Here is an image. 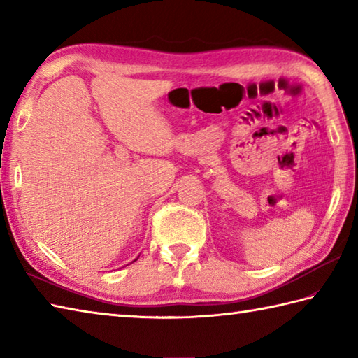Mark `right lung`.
<instances>
[{"mask_svg":"<svg viewBox=\"0 0 358 358\" xmlns=\"http://www.w3.org/2000/svg\"><path fill=\"white\" fill-rule=\"evenodd\" d=\"M134 262H135V260H134Z\"/></svg>","mask_w":358,"mask_h":358,"instance_id":"1","label":"right lung"}]
</instances>
